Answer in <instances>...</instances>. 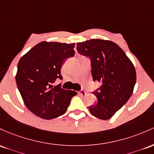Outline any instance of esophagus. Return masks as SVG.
I'll return each mask as SVG.
<instances>
[{"instance_id":"obj_1","label":"esophagus","mask_w":154,"mask_h":154,"mask_svg":"<svg viewBox=\"0 0 154 154\" xmlns=\"http://www.w3.org/2000/svg\"><path fill=\"white\" fill-rule=\"evenodd\" d=\"M79 93H80V94H81V95H82V96H85L86 94V91H84V90H83V89H82V90L80 91V92H79Z\"/></svg>"}]
</instances>
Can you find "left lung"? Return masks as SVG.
Segmentation results:
<instances>
[{
    "label": "left lung",
    "instance_id": "obj_1",
    "mask_svg": "<svg viewBox=\"0 0 154 154\" xmlns=\"http://www.w3.org/2000/svg\"><path fill=\"white\" fill-rule=\"evenodd\" d=\"M77 50L91 58L93 80L101 84L93 92L97 102L89 107V111L97 118L108 120L132 94L136 82L134 65L123 50L109 40L90 39L78 43Z\"/></svg>",
    "mask_w": 154,
    "mask_h": 154
}]
</instances>
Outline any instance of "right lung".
I'll return each mask as SVG.
<instances>
[{
  "instance_id": "obj_1",
  "label": "right lung",
  "mask_w": 154,
  "mask_h": 154,
  "mask_svg": "<svg viewBox=\"0 0 154 154\" xmlns=\"http://www.w3.org/2000/svg\"><path fill=\"white\" fill-rule=\"evenodd\" d=\"M75 44L42 41L20 58L16 82L24 103L32 113L44 119H52L66 112L77 93L53 86L60 75L66 58L75 54Z\"/></svg>"
}]
</instances>
